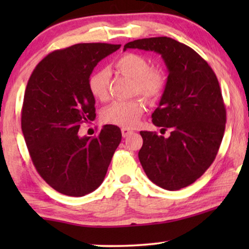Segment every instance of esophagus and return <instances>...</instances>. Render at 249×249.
<instances>
[{
    "mask_svg": "<svg viewBox=\"0 0 249 249\" xmlns=\"http://www.w3.org/2000/svg\"><path fill=\"white\" fill-rule=\"evenodd\" d=\"M121 132H122V136H124V137H127V136L132 134V130H130V129H128V128H122Z\"/></svg>",
    "mask_w": 249,
    "mask_h": 249,
    "instance_id": "obj_1",
    "label": "esophagus"
}]
</instances>
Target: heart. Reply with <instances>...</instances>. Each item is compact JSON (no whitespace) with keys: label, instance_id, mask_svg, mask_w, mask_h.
<instances>
[{"label":"heart","instance_id":"b5f03b06","mask_svg":"<svg viewBox=\"0 0 249 249\" xmlns=\"http://www.w3.org/2000/svg\"><path fill=\"white\" fill-rule=\"evenodd\" d=\"M115 67L122 73L134 79L135 94H141L148 100L160 97L165 88L166 76L161 68L151 67L147 57L138 53H124L115 61ZM108 72L105 69L95 71L88 78V89L97 100L107 97ZM145 111V102L139 97L125 101H115L104 108L102 118L108 124L132 128L141 120Z\"/></svg>","mask_w":249,"mask_h":249}]
</instances>
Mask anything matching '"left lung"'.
Instances as JSON below:
<instances>
[{"instance_id":"left-lung-1","label":"left lung","mask_w":249,"mask_h":249,"mask_svg":"<svg viewBox=\"0 0 249 249\" xmlns=\"http://www.w3.org/2000/svg\"><path fill=\"white\" fill-rule=\"evenodd\" d=\"M160 53L169 70L164 93L152 122L171 130L168 138L141 131L138 153L142 169L161 188L179 190L192 185L210 168L219 152L227 112L217 78L192 47L170 37L129 42L124 50Z\"/></svg>"}]
</instances>
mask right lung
<instances>
[{
  "instance_id": "right-lung-1",
  "label": "right lung",
  "mask_w": 249,
  "mask_h": 249,
  "mask_svg": "<svg viewBox=\"0 0 249 249\" xmlns=\"http://www.w3.org/2000/svg\"><path fill=\"white\" fill-rule=\"evenodd\" d=\"M120 46L81 43L53 51L27 84L21 110L26 145L39 176L63 195L81 197L98 188L121 142L113 124H105L96 137L78 136L80 124L96 117L88 78Z\"/></svg>"
}]
</instances>
